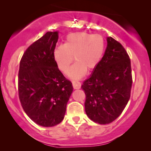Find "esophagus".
Wrapping results in <instances>:
<instances>
[{
  "label": "esophagus",
  "mask_w": 151,
  "mask_h": 151,
  "mask_svg": "<svg viewBox=\"0 0 151 151\" xmlns=\"http://www.w3.org/2000/svg\"><path fill=\"white\" fill-rule=\"evenodd\" d=\"M72 85H73L74 89H79L81 88V83L78 81H72Z\"/></svg>",
  "instance_id": "obj_1"
}]
</instances>
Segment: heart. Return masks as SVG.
Returning <instances> with one entry per match:
<instances>
[{
  "instance_id": "b5f03b06",
  "label": "heart",
  "mask_w": 151,
  "mask_h": 151,
  "mask_svg": "<svg viewBox=\"0 0 151 151\" xmlns=\"http://www.w3.org/2000/svg\"><path fill=\"white\" fill-rule=\"evenodd\" d=\"M105 50L104 39L101 35L81 32L71 33L66 37L64 45L57 47L53 52V58L58 69L67 74L74 60L70 77L78 79L86 73V70H93L101 61Z\"/></svg>"
}]
</instances>
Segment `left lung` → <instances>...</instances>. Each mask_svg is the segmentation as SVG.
Segmentation results:
<instances>
[{
  "instance_id": "1",
  "label": "left lung",
  "mask_w": 151,
  "mask_h": 151,
  "mask_svg": "<svg viewBox=\"0 0 151 151\" xmlns=\"http://www.w3.org/2000/svg\"><path fill=\"white\" fill-rule=\"evenodd\" d=\"M132 82L127 52L113 37H107L104 55L91 77L81 85L86 95L87 116L99 124L113 122L129 102Z\"/></svg>"
}]
</instances>
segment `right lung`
I'll return each instance as SVG.
<instances>
[{
	"mask_svg": "<svg viewBox=\"0 0 151 151\" xmlns=\"http://www.w3.org/2000/svg\"><path fill=\"white\" fill-rule=\"evenodd\" d=\"M58 32H47L30 45L20 62L18 95L31 120L52 127L65 116L73 86L60 72L53 58Z\"/></svg>",
	"mask_w": 151,
	"mask_h": 151,
	"instance_id": "1",
	"label": "right lung"
}]
</instances>
